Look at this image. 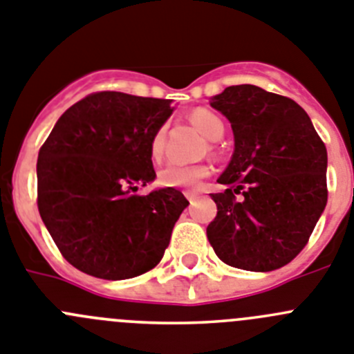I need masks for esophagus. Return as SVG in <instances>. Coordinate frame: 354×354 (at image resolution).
Here are the masks:
<instances>
[{"instance_id":"obj_1","label":"esophagus","mask_w":354,"mask_h":354,"mask_svg":"<svg viewBox=\"0 0 354 354\" xmlns=\"http://www.w3.org/2000/svg\"><path fill=\"white\" fill-rule=\"evenodd\" d=\"M185 197H187V199H189L190 203H194V201H196V199H199V194L192 192V190H187V192H185Z\"/></svg>"}]
</instances>
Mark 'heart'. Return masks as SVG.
Returning <instances> with one entry per match:
<instances>
[{
  "mask_svg": "<svg viewBox=\"0 0 354 354\" xmlns=\"http://www.w3.org/2000/svg\"><path fill=\"white\" fill-rule=\"evenodd\" d=\"M190 122L205 133L206 138L216 141L224 136V123L215 113L208 109H196L190 114ZM165 148V127L155 130L149 141V155L153 160H160ZM209 174V167L205 164H176L171 162L158 171V185L171 189H199L201 181Z\"/></svg>",
  "mask_w": 354,
  "mask_h": 354,
  "instance_id": "1",
  "label": "heart"
}]
</instances>
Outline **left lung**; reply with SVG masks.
I'll return each mask as SVG.
<instances>
[{
  "label": "left lung",
  "mask_w": 354,
  "mask_h": 354,
  "mask_svg": "<svg viewBox=\"0 0 354 354\" xmlns=\"http://www.w3.org/2000/svg\"><path fill=\"white\" fill-rule=\"evenodd\" d=\"M209 104L231 122L234 153L216 180L225 190L212 194L216 216L206 236L229 266L282 268L326 206V146L295 100L259 86H229Z\"/></svg>",
  "instance_id": "left-lung-1"
}]
</instances>
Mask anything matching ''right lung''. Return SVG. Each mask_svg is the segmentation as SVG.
Wrapping results in <instances>:
<instances>
[{
  "mask_svg": "<svg viewBox=\"0 0 354 354\" xmlns=\"http://www.w3.org/2000/svg\"><path fill=\"white\" fill-rule=\"evenodd\" d=\"M173 100L98 91L66 109L38 151L37 205L62 256L106 280L160 263L189 201L176 189L138 196L155 180L149 141Z\"/></svg>",
  "mask_w": 354,
  "mask_h": 354,
  "instance_id": "add662e5",
  "label": "right lung"
}]
</instances>
